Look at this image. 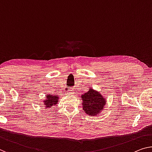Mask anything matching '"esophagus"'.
Wrapping results in <instances>:
<instances>
[{
    "label": "esophagus",
    "mask_w": 152,
    "mask_h": 152,
    "mask_svg": "<svg viewBox=\"0 0 152 152\" xmlns=\"http://www.w3.org/2000/svg\"><path fill=\"white\" fill-rule=\"evenodd\" d=\"M73 93H74V91L70 89V90H69V91L67 92V94H73Z\"/></svg>",
    "instance_id": "34e87169"
}]
</instances>
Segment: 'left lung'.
I'll use <instances>...</instances> for the list:
<instances>
[{"mask_svg": "<svg viewBox=\"0 0 152 152\" xmlns=\"http://www.w3.org/2000/svg\"><path fill=\"white\" fill-rule=\"evenodd\" d=\"M81 97L83 101V109L89 115L99 114L106 104V99L99 92L92 89L85 93Z\"/></svg>", "mask_w": 152, "mask_h": 152, "instance_id": "obj_1", "label": "left lung"}]
</instances>
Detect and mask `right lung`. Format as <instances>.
I'll use <instances>...</instances> for the list:
<instances>
[{"label": "right lung", "instance_id": "1", "mask_svg": "<svg viewBox=\"0 0 152 152\" xmlns=\"http://www.w3.org/2000/svg\"><path fill=\"white\" fill-rule=\"evenodd\" d=\"M58 101V98L56 95H50L48 94V96H46V99L44 101V105L46 106V108H50L53 105L57 104Z\"/></svg>", "mask_w": 152, "mask_h": 152}]
</instances>
